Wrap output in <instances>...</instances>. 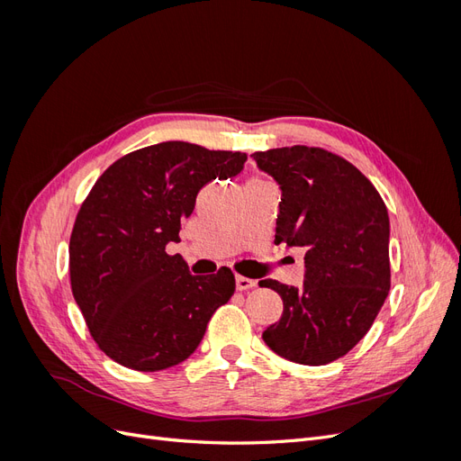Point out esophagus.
<instances>
[{
	"instance_id": "1",
	"label": "esophagus",
	"mask_w": 461,
	"mask_h": 461,
	"mask_svg": "<svg viewBox=\"0 0 461 461\" xmlns=\"http://www.w3.org/2000/svg\"><path fill=\"white\" fill-rule=\"evenodd\" d=\"M256 286V281H252V278L248 276H242V275H236V290H249Z\"/></svg>"
}]
</instances>
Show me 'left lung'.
<instances>
[{
	"instance_id": "obj_1",
	"label": "left lung",
	"mask_w": 461,
	"mask_h": 461,
	"mask_svg": "<svg viewBox=\"0 0 461 461\" xmlns=\"http://www.w3.org/2000/svg\"><path fill=\"white\" fill-rule=\"evenodd\" d=\"M254 159L281 188L275 244L305 249L300 288L259 281L285 305L263 340L294 364H330L366 337L388 296L386 205L352 163L321 148H275Z\"/></svg>"
}]
</instances>
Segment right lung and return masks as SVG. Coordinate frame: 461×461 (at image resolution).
<instances>
[{
  "label": "right lung",
  "mask_w": 461,
  "mask_h": 461,
  "mask_svg": "<svg viewBox=\"0 0 461 461\" xmlns=\"http://www.w3.org/2000/svg\"><path fill=\"white\" fill-rule=\"evenodd\" d=\"M246 159L240 151L161 142L121 158L97 178L75 221L68 271L95 344L117 364L136 371L178 366L230 300V269L194 276L165 246L180 242L198 192L239 175Z\"/></svg>",
  "instance_id": "add662e5"
}]
</instances>
